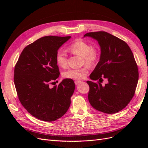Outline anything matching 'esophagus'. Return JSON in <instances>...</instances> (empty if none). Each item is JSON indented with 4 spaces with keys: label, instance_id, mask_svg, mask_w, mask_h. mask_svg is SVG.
<instances>
[{
    "label": "esophagus",
    "instance_id": "1",
    "mask_svg": "<svg viewBox=\"0 0 148 148\" xmlns=\"http://www.w3.org/2000/svg\"><path fill=\"white\" fill-rule=\"evenodd\" d=\"M79 83H81V81H79V80H75V84H78Z\"/></svg>",
    "mask_w": 148,
    "mask_h": 148
}]
</instances>
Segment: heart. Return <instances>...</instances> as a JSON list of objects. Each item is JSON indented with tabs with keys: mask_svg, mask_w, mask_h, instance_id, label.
<instances>
[{
	"mask_svg": "<svg viewBox=\"0 0 148 148\" xmlns=\"http://www.w3.org/2000/svg\"><path fill=\"white\" fill-rule=\"evenodd\" d=\"M68 50L72 54L82 57L83 64H86V65L81 69L67 70L64 73V77L74 79H82L86 78L89 71V65H95L99 59L100 52L99 49L96 46H91L90 44L86 41L77 40L69 46ZM56 62L58 65L62 68H65L66 66V54L63 50L59 49L57 51Z\"/></svg>",
	"mask_w": 148,
	"mask_h": 148,
	"instance_id": "1",
	"label": "heart"
}]
</instances>
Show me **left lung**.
Returning a JSON list of instances; mask_svg holds the SVG:
<instances>
[{
  "instance_id": "left-lung-1",
  "label": "left lung",
  "mask_w": 148,
  "mask_h": 148,
  "mask_svg": "<svg viewBox=\"0 0 148 148\" xmlns=\"http://www.w3.org/2000/svg\"><path fill=\"white\" fill-rule=\"evenodd\" d=\"M96 39L101 47V57L89 77L97 83L87 81L88 100L95 109L106 114L122 110L135 95L138 69L133 52L123 40L105 31L90 32L84 37ZM102 78L108 83L102 86Z\"/></svg>"
}]
</instances>
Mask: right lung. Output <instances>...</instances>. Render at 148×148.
<instances>
[{"instance_id":"obj_1","label":"right lung","mask_w":148,"mask_h":148,"mask_svg":"<svg viewBox=\"0 0 148 148\" xmlns=\"http://www.w3.org/2000/svg\"><path fill=\"white\" fill-rule=\"evenodd\" d=\"M70 38L47 36L38 39L25 47L15 66L14 83L21 104L41 120L59 119L70 106L75 90L73 79L66 78L50 87L60 75L56 52Z\"/></svg>"}]
</instances>
